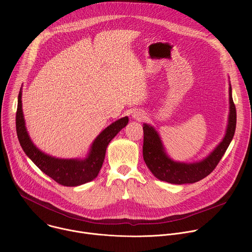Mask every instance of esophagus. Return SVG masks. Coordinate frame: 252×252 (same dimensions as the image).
Returning a JSON list of instances; mask_svg holds the SVG:
<instances>
[{
  "mask_svg": "<svg viewBox=\"0 0 252 252\" xmlns=\"http://www.w3.org/2000/svg\"><path fill=\"white\" fill-rule=\"evenodd\" d=\"M132 118H133V120H135L137 122H141L143 120V118H145V114L140 111H136L132 114Z\"/></svg>",
  "mask_w": 252,
  "mask_h": 252,
  "instance_id": "1",
  "label": "esophagus"
}]
</instances>
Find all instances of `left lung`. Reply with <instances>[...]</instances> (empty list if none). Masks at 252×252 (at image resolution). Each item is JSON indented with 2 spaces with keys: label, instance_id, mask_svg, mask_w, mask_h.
I'll use <instances>...</instances> for the list:
<instances>
[{
  "label": "left lung",
  "instance_id": "8db88e82",
  "mask_svg": "<svg viewBox=\"0 0 252 252\" xmlns=\"http://www.w3.org/2000/svg\"><path fill=\"white\" fill-rule=\"evenodd\" d=\"M236 126V110L229 85V117L225 135L220 145L202 160L186 163L174 161L167 157L158 131L150 125L143 128L142 155L147 166L159 181L173 185L193 184L201 181L217 167L233 138Z\"/></svg>",
  "mask_w": 252,
  "mask_h": 252
}]
</instances>
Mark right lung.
I'll list each match as a JSON object with an SVG mask.
<instances>
[{
    "label": "right lung",
    "mask_w": 252,
    "mask_h": 252,
    "mask_svg": "<svg viewBox=\"0 0 252 252\" xmlns=\"http://www.w3.org/2000/svg\"><path fill=\"white\" fill-rule=\"evenodd\" d=\"M127 123L128 118L125 117L104 128L94 140L89 156L85 159L57 158L44 154L31 140L22 110V89L19 93L16 128L20 145L35 165L63 187H78L94 179L101 168L107 146Z\"/></svg>",
    "instance_id": "obj_1"
}]
</instances>
